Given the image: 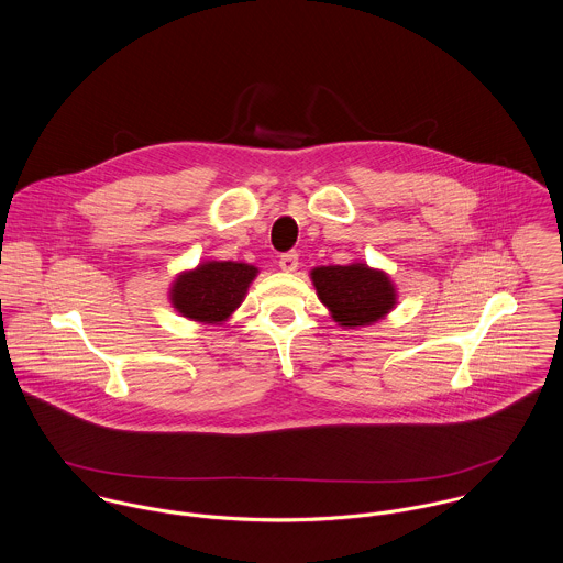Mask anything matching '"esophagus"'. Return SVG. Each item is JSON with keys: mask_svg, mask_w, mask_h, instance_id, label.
Returning <instances> with one entry per match:
<instances>
[{"mask_svg": "<svg viewBox=\"0 0 563 563\" xmlns=\"http://www.w3.org/2000/svg\"><path fill=\"white\" fill-rule=\"evenodd\" d=\"M297 266H299V253L297 251H288V253L279 255V268L282 271L292 273V271H297Z\"/></svg>", "mask_w": 563, "mask_h": 563, "instance_id": "34e87169", "label": "esophagus"}]
</instances>
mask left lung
<instances>
[{"instance_id":"1","label":"left lung","mask_w":563,"mask_h":563,"mask_svg":"<svg viewBox=\"0 0 563 563\" xmlns=\"http://www.w3.org/2000/svg\"><path fill=\"white\" fill-rule=\"evenodd\" d=\"M310 275L322 306L340 327L373 324L397 306V290L390 277L368 264L317 266Z\"/></svg>"}]
</instances>
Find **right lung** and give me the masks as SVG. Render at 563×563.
Wrapping results in <instances>:
<instances>
[{"instance_id":"obj_1","label":"right lung","mask_w":563,"mask_h":563,"mask_svg":"<svg viewBox=\"0 0 563 563\" xmlns=\"http://www.w3.org/2000/svg\"><path fill=\"white\" fill-rule=\"evenodd\" d=\"M257 268L244 262L208 260L184 271L170 286L173 308L190 321L219 324L239 308Z\"/></svg>"}]
</instances>
